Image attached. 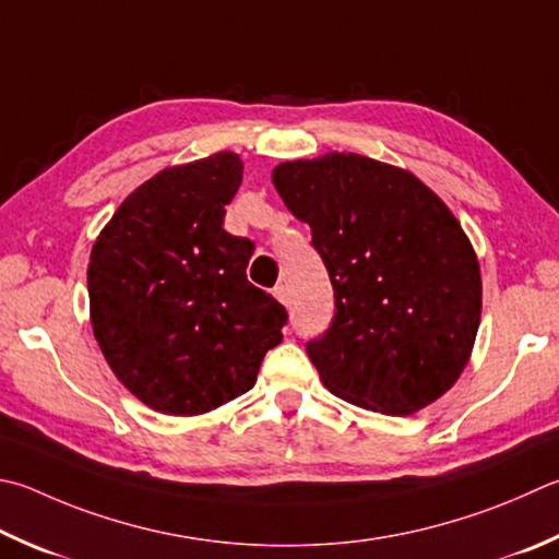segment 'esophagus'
Returning <instances> with one entry per match:
<instances>
[{
    "label": "esophagus",
    "instance_id": "esophagus-1",
    "mask_svg": "<svg viewBox=\"0 0 559 559\" xmlns=\"http://www.w3.org/2000/svg\"><path fill=\"white\" fill-rule=\"evenodd\" d=\"M273 298H276L278 302H283V306H286V302H288V288L286 286H276V288H273Z\"/></svg>",
    "mask_w": 559,
    "mask_h": 559
}]
</instances>
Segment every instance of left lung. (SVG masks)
Segmentation results:
<instances>
[{
  "label": "left lung",
  "instance_id": "1",
  "mask_svg": "<svg viewBox=\"0 0 559 559\" xmlns=\"http://www.w3.org/2000/svg\"><path fill=\"white\" fill-rule=\"evenodd\" d=\"M271 180L330 271L337 312L308 344L328 391L383 415L442 399L481 320L479 259L452 210L411 170L352 151L283 160Z\"/></svg>",
  "mask_w": 559,
  "mask_h": 559
}]
</instances>
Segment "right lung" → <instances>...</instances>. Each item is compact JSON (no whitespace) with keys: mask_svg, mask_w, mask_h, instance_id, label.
<instances>
[{"mask_svg":"<svg viewBox=\"0 0 559 559\" xmlns=\"http://www.w3.org/2000/svg\"><path fill=\"white\" fill-rule=\"evenodd\" d=\"M235 151L168 166L131 190L87 263L90 322L109 369L164 415H202L257 383L286 310L251 286L253 245L225 207L241 186Z\"/></svg>","mask_w":559,"mask_h":559,"instance_id":"add662e5","label":"right lung"}]
</instances>
